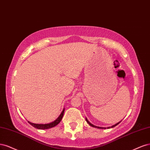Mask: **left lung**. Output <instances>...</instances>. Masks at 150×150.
<instances>
[{
  "label": "left lung",
  "instance_id": "left-lung-1",
  "mask_svg": "<svg viewBox=\"0 0 150 150\" xmlns=\"http://www.w3.org/2000/svg\"><path fill=\"white\" fill-rule=\"evenodd\" d=\"M85 120H86V122H87L91 127H94V128H99V129H109V128H113V127H116L117 126V125H118L121 122H122V121H120V122H119L118 123H116L115 125H113V126H112V127H107V128H105V127H97V126H95V125H93V124H91L89 121L87 120V118H85Z\"/></svg>",
  "mask_w": 150,
  "mask_h": 150
}]
</instances>
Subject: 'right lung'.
Here are the masks:
<instances>
[{
    "mask_svg": "<svg viewBox=\"0 0 150 150\" xmlns=\"http://www.w3.org/2000/svg\"><path fill=\"white\" fill-rule=\"evenodd\" d=\"M64 112H65V108H64V110H62V112L60 113V115H59V117H58L55 120H54V122H50L49 123H46V124H36V123H31L30 122H28H28L29 123L32 125V126H33L34 128H35L37 129H49L50 128H53V127H55L56 125H57L58 124H59L61 122V120H62V119L63 118V116H64Z\"/></svg>",
    "mask_w": 150,
    "mask_h": 150,
    "instance_id": "right-lung-1",
    "label": "right lung"
}]
</instances>
